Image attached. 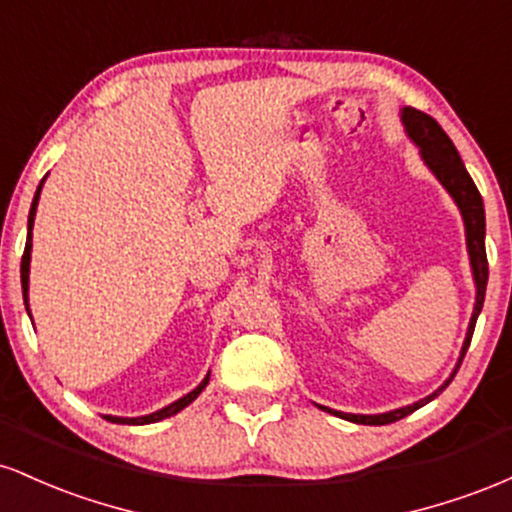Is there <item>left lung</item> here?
Masks as SVG:
<instances>
[{
    "mask_svg": "<svg viewBox=\"0 0 512 512\" xmlns=\"http://www.w3.org/2000/svg\"><path fill=\"white\" fill-rule=\"evenodd\" d=\"M399 120H402L407 137L416 144V149H419V156L421 161H424V166L436 175V180L445 187V192H448L452 202H455L457 209H460L462 223H464V238H467L469 267H472V279H474V289H477V296H474V310H472V317H469V327H467V334H464L462 351L455 363V370H452L450 378L445 380L438 390H433L431 395L419 399V402L414 404H407V407L383 411V414H344V411L317 404L322 411H330V414L339 416V419H346L351 421V424H363V426H385V424H392V421L404 419V416L411 414V411L421 409L424 404L431 402V399H436L440 392L450 385V380L455 378L457 368H460L464 354H467L469 342H472L474 325H477V317L481 313V308H484L486 281H489V262H486V245H484V238H486L484 202H481L477 185H474V180L469 178L467 168H464L455 144L450 142V137L443 132V127H440L431 115L421 113V110L402 108L399 110Z\"/></svg>",
    "mask_w": 512,
    "mask_h": 512,
    "instance_id": "1",
    "label": "left lung"
}]
</instances>
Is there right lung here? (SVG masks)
Returning <instances> with one entry per match:
<instances>
[{
	"mask_svg": "<svg viewBox=\"0 0 512 512\" xmlns=\"http://www.w3.org/2000/svg\"><path fill=\"white\" fill-rule=\"evenodd\" d=\"M48 178V175H45ZM45 178L40 180L38 190H35V197H33V204H31V211H28V238H26V250H23V257H21V289H23V303H26V310L28 315H31V308H28V274H31V250H33V221H35V211H38V199H40V190H43V182ZM209 385V373L207 378L199 383L195 390L187 392L185 397L175 399L173 404H168V407L154 411V414H146V416H110V414H103V419L113 421V424H129V426H144V424H156V421H163L168 419V416L178 414L187 407V404H192L195 399L202 395L204 387Z\"/></svg>",
	"mask_w": 512,
	"mask_h": 512,
	"instance_id": "obj_1",
	"label": "right lung"
}]
</instances>
